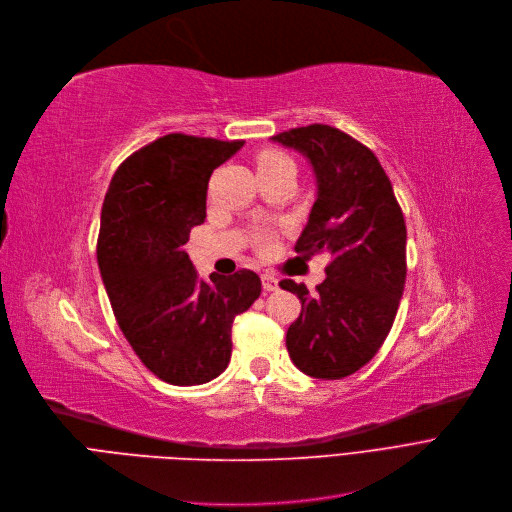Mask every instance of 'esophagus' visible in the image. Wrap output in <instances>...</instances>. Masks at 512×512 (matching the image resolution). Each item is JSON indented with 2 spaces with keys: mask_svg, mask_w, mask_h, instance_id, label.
Here are the masks:
<instances>
[{
  "mask_svg": "<svg viewBox=\"0 0 512 512\" xmlns=\"http://www.w3.org/2000/svg\"><path fill=\"white\" fill-rule=\"evenodd\" d=\"M262 287H264V291H277L279 279L273 275H262Z\"/></svg>",
  "mask_w": 512,
  "mask_h": 512,
  "instance_id": "esophagus-1",
  "label": "esophagus"
}]
</instances>
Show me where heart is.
I'll list each match as a JSON object with an SVG mask.
<instances>
[{
  "label": "heart",
  "instance_id": "b5f03b06",
  "mask_svg": "<svg viewBox=\"0 0 512 512\" xmlns=\"http://www.w3.org/2000/svg\"><path fill=\"white\" fill-rule=\"evenodd\" d=\"M277 162H291V160L285 154H281V152H266L260 158V164H277ZM258 248L264 254L271 252L273 250V237L271 235H260L258 237Z\"/></svg>",
  "mask_w": 512,
  "mask_h": 512
}]
</instances>
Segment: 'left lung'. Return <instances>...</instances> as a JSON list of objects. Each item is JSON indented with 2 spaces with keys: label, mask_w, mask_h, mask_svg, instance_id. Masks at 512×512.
<instances>
[{
  "label": "left lung",
  "mask_w": 512,
  "mask_h": 512,
  "mask_svg": "<svg viewBox=\"0 0 512 512\" xmlns=\"http://www.w3.org/2000/svg\"><path fill=\"white\" fill-rule=\"evenodd\" d=\"M310 164L316 198L296 252H329L327 279L310 296L283 279L302 312L285 344L291 362L314 379H344L367 364L394 325L406 281V225L377 156L329 125L271 137Z\"/></svg>",
  "instance_id": "obj_1"
}]
</instances>
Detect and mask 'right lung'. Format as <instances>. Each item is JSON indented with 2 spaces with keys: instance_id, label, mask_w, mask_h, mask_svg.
<instances>
[{
  "instance_id": "1",
  "label": "right lung",
  "mask_w": 512,
  "mask_h": 512,
  "mask_svg": "<svg viewBox=\"0 0 512 512\" xmlns=\"http://www.w3.org/2000/svg\"><path fill=\"white\" fill-rule=\"evenodd\" d=\"M243 141L170 133L114 173L102 206L97 264L118 327L156 377L202 385L231 360V325L260 296V277L239 271L200 279L185 252L206 218L212 170Z\"/></svg>"
}]
</instances>
